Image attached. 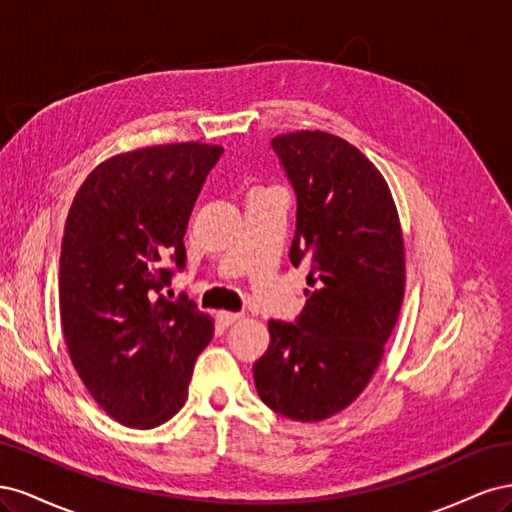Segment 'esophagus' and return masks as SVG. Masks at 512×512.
<instances>
[{
    "instance_id": "1",
    "label": "esophagus",
    "mask_w": 512,
    "mask_h": 512,
    "mask_svg": "<svg viewBox=\"0 0 512 512\" xmlns=\"http://www.w3.org/2000/svg\"><path fill=\"white\" fill-rule=\"evenodd\" d=\"M243 318V314H239V312H226V309H222V312H218V320L222 322V324H232V322H237V320H241Z\"/></svg>"
}]
</instances>
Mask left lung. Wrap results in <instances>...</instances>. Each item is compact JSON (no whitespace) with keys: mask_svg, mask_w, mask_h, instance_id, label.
Masks as SVG:
<instances>
[{"mask_svg":"<svg viewBox=\"0 0 512 512\" xmlns=\"http://www.w3.org/2000/svg\"><path fill=\"white\" fill-rule=\"evenodd\" d=\"M271 145L297 192L290 262L309 275L297 324L269 320L254 382L271 410L314 423L348 408L376 374L404 303V232L389 183L344 138L299 130Z\"/></svg>","mask_w":512,"mask_h":512,"instance_id":"obj_1","label":"left lung"}]
</instances>
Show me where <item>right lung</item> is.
I'll use <instances>...</instances> for the list:
<instances>
[{"label": "right lung", "instance_id": "right-lung-1", "mask_svg": "<svg viewBox=\"0 0 512 512\" xmlns=\"http://www.w3.org/2000/svg\"><path fill=\"white\" fill-rule=\"evenodd\" d=\"M220 145H151L104 160L76 192L59 260V312L76 374L121 425L153 429L188 399L213 318L156 297Z\"/></svg>", "mask_w": 512, "mask_h": 512}]
</instances>
